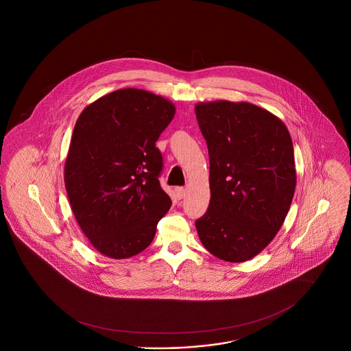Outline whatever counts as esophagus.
I'll list each match as a JSON object with an SVG mask.
<instances>
[{
  "label": "esophagus",
  "instance_id": "1",
  "mask_svg": "<svg viewBox=\"0 0 351 351\" xmlns=\"http://www.w3.org/2000/svg\"><path fill=\"white\" fill-rule=\"evenodd\" d=\"M185 194H186V189H185V188H176V195H178L180 199L185 197Z\"/></svg>",
  "mask_w": 351,
  "mask_h": 351
}]
</instances>
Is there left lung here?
<instances>
[{"instance_id":"obj_1","label":"left lung","mask_w":351,"mask_h":351,"mask_svg":"<svg viewBox=\"0 0 351 351\" xmlns=\"http://www.w3.org/2000/svg\"><path fill=\"white\" fill-rule=\"evenodd\" d=\"M210 156L211 199L195 221L204 248L245 263L269 245L296 189L293 144L280 118L247 101L194 106Z\"/></svg>"}]
</instances>
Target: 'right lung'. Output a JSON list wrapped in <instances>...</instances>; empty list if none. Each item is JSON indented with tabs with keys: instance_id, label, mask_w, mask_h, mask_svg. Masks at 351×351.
<instances>
[{
	"instance_id": "right-lung-1",
	"label": "right lung",
	"mask_w": 351,
	"mask_h": 351,
	"mask_svg": "<svg viewBox=\"0 0 351 351\" xmlns=\"http://www.w3.org/2000/svg\"><path fill=\"white\" fill-rule=\"evenodd\" d=\"M175 112L169 99L128 87L99 97L77 119L64 182L77 223L101 255H138L170 210L156 141Z\"/></svg>"
}]
</instances>
